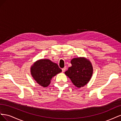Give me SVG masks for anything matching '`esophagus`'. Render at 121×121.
Returning <instances> with one entry per match:
<instances>
[{
	"mask_svg": "<svg viewBox=\"0 0 121 121\" xmlns=\"http://www.w3.org/2000/svg\"><path fill=\"white\" fill-rule=\"evenodd\" d=\"M66 69H67V67H65L63 69H62V72H65V71L66 70Z\"/></svg>",
	"mask_w": 121,
	"mask_h": 121,
	"instance_id": "34e87169",
	"label": "esophagus"
}]
</instances>
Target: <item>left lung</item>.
<instances>
[{"label": "left lung", "mask_w": 121, "mask_h": 121, "mask_svg": "<svg viewBox=\"0 0 121 121\" xmlns=\"http://www.w3.org/2000/svg\"><path fill=\"white\" fill-rule=\"evenodd\" d=\"M72 66L65 74L78 88L82 87L89 82L93 74V69L90 61L84 57L74 58L71 60Z\"/></svg>", "instance_id": "1"}]
</instances>
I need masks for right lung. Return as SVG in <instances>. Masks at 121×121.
Here are the masks:
<instances>
[{
  "instance_id": "1",
  "label": "right lung",
  "mask_w": 121,
  "mask_h": 121,
  "mask_svg": "<svg viewBox=\"0 0 121 121\" xmlns=\"http://www.w3.org/2000/svg\"><path fill=\"white\" fill-rule=\"evenodd\" d=\"M58 65L48 59H40L33 63L30 68L32 78L40 86L46 87L51 80L61 72Z\"/></svg>"
}]
</instances>
